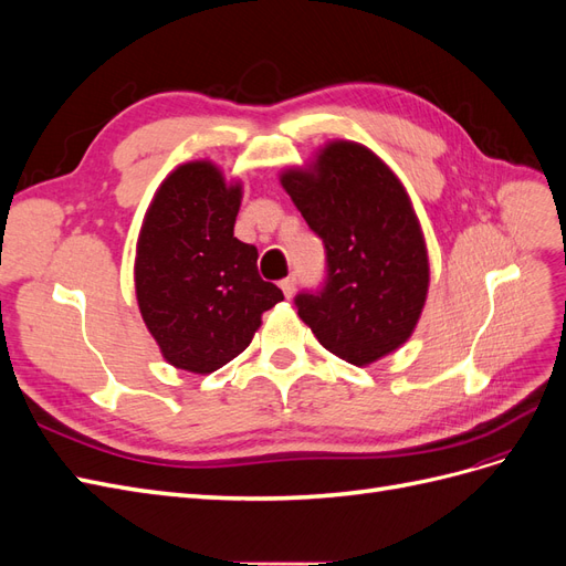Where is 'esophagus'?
<instances>
[{
  "label": "esophagus",
  "instance_id": "34e87169",
  "mask_svg": "<svg viewBox=\"0 0 566 566\" xmlns=\"http://www.w3.org/2000/svg\"><path fill=\"white\" fill-rule=\"evenodd\" d=\"M281 290H283V295L290 300V297H293L295 295V276H287V279H283L281 283Z\"/></svg>",
  "mask_w": 566,
  "mask_h": 566
}]
</instances>
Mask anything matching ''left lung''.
<instances>
[{"label": "left lung", "instance_id": "8db88e82", "mask_svg": "<svg viewBox=\"0 0 566 566\" xmlns=\"http://www.w3.org/2000/svg\"><path fill=\"white\" fill-rule=\"evenodd\" d=\"M279 179L328 254V283L295 300L300 318L354 366L403 347L424 310L430 256L401 179L378 153L347 139L323 144Z\"/></svg>", "mask_w": 566, "mask_h": 566}]
</instances>
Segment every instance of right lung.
Segmentation results:
<instances>
[{
  "label": "right lung",
  "instance_id": "obj_1",
  "mask_svg": "<svg viewBox=\"0 0 566 566\" xmlns=\"http://www.w3.org/2000/svg\"><path fill=\"white\" fill-rule=\"evenodd\" d=\"M243 181L212 160L175 167L144 214L134 290L148 333L169 366L208 375L245 352L262 314L283 300L256 273V248L233 224Z\"/></svg>",
  "mask_w": 566,
  "mask_h": 566
}]
</instances>
